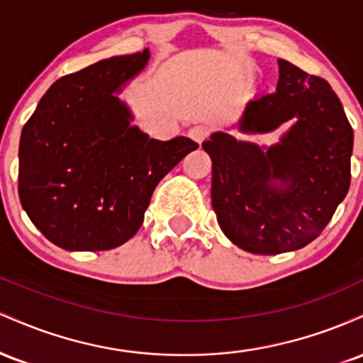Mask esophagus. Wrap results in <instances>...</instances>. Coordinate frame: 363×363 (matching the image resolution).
Here are the masks:
<instances>
[{"instance_id":"1","label":"esophagus","mask_w":363,"mask_h":363,"mask_svg":"<svg viewBox=\"0 0 363 363\" xmlns=\"http://www.w3.org/2000/svg\"><path fill=\"white\" fill-rule=\"evenodd\" d=\"M189 136L196 143L201 145L210 136V126H206V124H196V126L189 129Z\"/></svg>"}]
</instances>
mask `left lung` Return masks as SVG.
<instances>
[{
    "instance_id": "obj_1",
    "label": "left lung",
    "mask_w": 363,
    "mask_h": 363,
    "mask_svg": "<svg viewBox=\"0 0 363 363\" xmlns=\"http://www.w3.org/2000/svg\"><path fill=\"white\" fill-rule=\"evenodd\" d=\"M277 91L245 107L240 133L297 123L266 152L227 133L203 143L211 157V205L220 228L252 254L297 251L326 228L348 193L353 129L324 78L278 60ZM278 182L280 186H276Z\"/></svg>"
}]
</instances>
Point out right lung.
Instances as JSON below:
<instances>
[{"label": "right lung", "instance_id": "obj_1", "mask_svg": "<svg viewBox=\"0 0 363 363\" xmlns=\"http://www.w3.org/2000/svg\"><path fill=\"white\" fill-rule=\"evenodd\" d=\"M150 52L116 56L54 82L20 138L18 194L28 218L66 251H107L143 223L158 182L198 148L150 140L116 97Z\"/></svg>", "mask_w": 363, "mask_h": 363}]
</instances>
